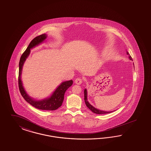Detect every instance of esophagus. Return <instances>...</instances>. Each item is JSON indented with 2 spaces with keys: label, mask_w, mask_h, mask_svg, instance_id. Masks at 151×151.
<instances>
[{
  "label": "esophagus",
  "mask_w": 151,
  "mask_h": 151,
  "mask_svg": "<svg viewBox=\"0 0 151 151\" xmlns=\"http://www.w3.org/2000/svg\"><path fill=\"white\" fill-rule=\"evenodd\" d=\"M75 83L77 84H81L82 83V79L81 78H77L75 80Z\"/></svg>",
  "instance_id": "1"
}]
</instances>
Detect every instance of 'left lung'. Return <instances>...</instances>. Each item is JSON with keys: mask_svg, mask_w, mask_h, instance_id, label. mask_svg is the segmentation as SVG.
Masks as SVG:
<instances>
[{"mask_svg": "<svg viewBox=\"0 0 151 151\" xmlns=\"http://www.w3.org/2000/svg\"><path fill=\"white\" fill-rule=\"evenodd\" d=\"M127 55H129V59L131 60H133L132 56L130 55V54H129V52L128 51H127ZM84 101H85L86 105V106H87V107L89 109V110H91L93 112H94L95 114H109V113H110V112H112L104 111L100 110H99V109H96L93 106H92V105L89 104V102H88V101H87V89H84Z\"/></svg>", "mask_w": 151, "mask_h": 151, "instance_id": "obj_1", "label": "left lung"}]
</instances>
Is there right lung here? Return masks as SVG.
<instances>
[{
	"mask_svg": "<svg viewBox=\"0 0 151 151\" xmlns=\"http://www.w3.org/2000/svg\"><path fill=\"white\" fill-rule=\"evenodd\" d=\"M46 37L47 35L46 34H42L35 37L31 41L26 50L23 53L19 63L18 87L20 93L24 99L32 106L40 110H55L62 106V103L64 100V93L67 89L73 84L72 80L62 82V84L56 88L49 98H46L42 100L37 101L31 98L26 92L23 87L22 81L21 79L23 65L30 53V49L42 42L46 39Z\"/></svg>",
	"mask_w": 151,
	"mask_h": 151,
	"instance_id": "add662e5",
	"label": "right lung"
}]
</instances>
